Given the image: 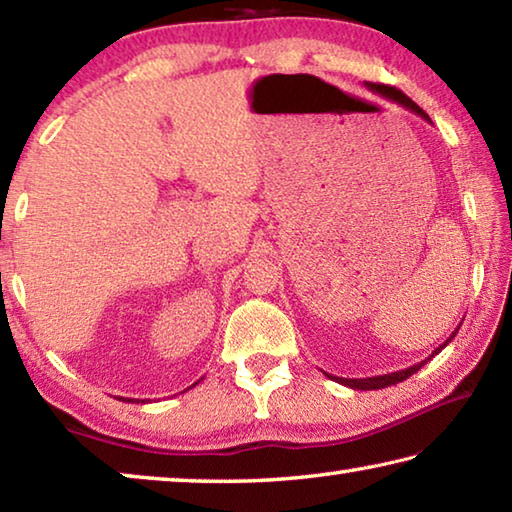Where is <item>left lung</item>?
<instances>
[{
  "label": "left lung",
  "mask_w": 512,
  "mask_h": 512,
  "mask_svg": "<svg viewBox=\"0 0 512 512\" xmlns=\"http://www.w3.org/2000/svg\"><path fill=\"white\" fill-rule=\"evenodd\" d=\"M366 88L368 90H372L375 94H379V97H384V99H388V101H393V103H397V106H402V108H406V110H411V112H415V115H420L424 121H429L431 124V119H429V115L427 112H424L418 103L415 101H411L409 97H406V94L402 92V90H397V88H391V85H381V83H366ZM461 327V325H458ZM458 327L454 329L452 332V336H449V339L443 343V345H438L436 350H433L427 359L424 361H420V363H415V366H411V368H404V370H397V372H388V375H377V377H366V379H345V377H332V375H325L329 377V379H334V381H339V384H343V386H348V388H354V391H379V388H388V386H395V384H400V381H404V379H409L413 372H418L424 363L427 361H431V357L433 354H438L440 350L445 348V345H449V341L454 339L456 336V332H458Z\"/></svg>",
  "instance_id": "obj_1"
}]
</instances>
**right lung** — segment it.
<instances>
[{
	"label": "right lung",
	"instance_id": "add662e5",
	"mask_svg": "<svg viewBox=\"0 0 512 512\" xmlns=\"http://www.w3.org/2000/svg\"><path fill=\"white\" fill-rule=\"evenodd\" d=\"M196 384H198V381H196ZM196 384H194V386H196ZM187 391H189V388H187ZM119 400H121V402H133V404H146L144 400H131V397H119Z\"/></svg>",
	"mask_w": 512,
	"mask_h": 512
}]
</instances>
